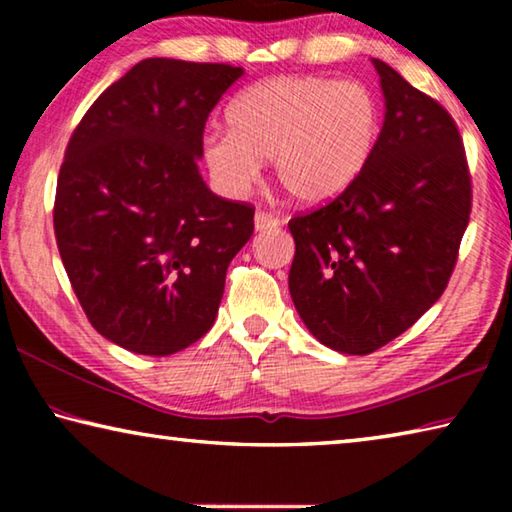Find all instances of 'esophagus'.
<instances>
[{
  "label": "esophagus",
  "instance_id": "esophagus-1",
  "mask_svg": "<svg viewBox=\"0 0 512 512\" xmlns=\"http://www.w3.org/2000/svg\"><path fill=\"white\" fill-rule=\"evenodd\" d=\"M277 225H280V219H277L275 214L264 212V210H257V212H255V228H257L259 232L277 228Z\"/></svg>",
  "mask_w": 512,
  "mask_h": 512
}]
</instances>
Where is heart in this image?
Instances as JSON below:
<instances>
[{"mask_svg":"<svg viewBox=\"0 0 512 512\" xmlns=\"http://www.w3.org/2000/svg\"><path fill=\"white\" fill-rule=\"evenodd\" d=\"M230 131L203 137L214 185L239 196L271 158L287 194L323 203L348 189L375 151L381 110L366 85L318 74L275 76L248 88L228 108Z\"/></svg>","mask_w":512,"mask_h":512,"instance_id":"heart-1","label":"heart"}]
</instances>
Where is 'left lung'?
I'll list each match as a JSON object with an SVG mask.
<instances>
[{
	"mask_svg": "<svg viewBox=\"0 0 512 512\" xmlns=\"http://www.w3.org/2000/svg\"><path fill=\"white\" fill-rule=\"evenodd\" d=\"M384 128L354 183L289 221V291L316 339L370 354L406 332L447 289L472 212V176L454 117L372 60Z\"/></svg>",
	"mask_w": 512,
	"mask_h": 512,
	"instance_id": "left-lung-1",
	"label": "left lung"
}]
</instances>
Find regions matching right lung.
Returning <instances> with one entry per match:
<instances>
[{
  "instance_id": "obj_1",
  "label": "right lung",
  "mask_w": 512,
  "mask_h": 512,
  "mask_svg": "<svg viewBox=\"0 0 512 512\" xmlns=\"http://www.w3.org/2000/svg\"><path fill=\"white\" fill-rule=\"evenodd\" d=\"M244 69L146 58L85 112L60 164L54 232L90 325L169 357L214 325L255 207L198 173L205 121Z\"/></svg>"
}]
</instances>
